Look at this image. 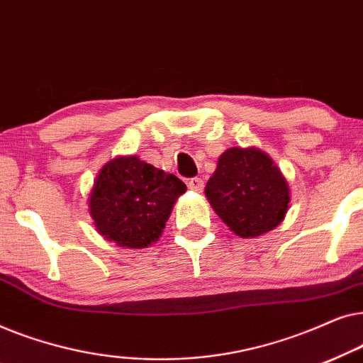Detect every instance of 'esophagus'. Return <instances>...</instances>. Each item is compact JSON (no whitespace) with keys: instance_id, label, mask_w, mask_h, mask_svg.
Instances as JSON below:
<instances>
[{"instance_id":"1","label":"esophagus","mask_w":363,"mask_h":363,"mask_svg":"<svg viewBox=\"0 0 363 363\" xmlns=\"http://www.w3.org/2000/svg\"><path fill=\"white\" fill-rule=\"evenodd\" d=\"M203 186H205V182L201 180V178H191L190 182H188V188H190L191 191H203Z\"/></svg>"}]
</instances>
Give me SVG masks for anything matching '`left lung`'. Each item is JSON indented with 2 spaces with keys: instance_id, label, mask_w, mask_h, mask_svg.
Segmentation results:
<instances>
[{
  "instance_id": "obj_1",
  "label": "left lung",
  "mask_w": 363,
  "mask_h": 363,
  "mask_svg": "<svg viewBox=\"0 0 363 363\" xmlns=\"http://www.w3.org/2000/svg\"><path fill=\"white\" fill-rule=\"evenodd\" d=\"M205 193L223 223L246 240L274 230L291 201L284 175L267 153L255 147L228 148Z\"/></svg>"
}]
</instances>
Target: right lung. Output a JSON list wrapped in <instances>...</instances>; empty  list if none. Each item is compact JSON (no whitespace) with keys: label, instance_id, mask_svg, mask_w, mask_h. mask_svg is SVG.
Segmentation results:
<instances>
[{"label":"right lung","instance_id":"1","mask_svg":"<svg viewBox=\"0 0 363 363\" xmlns=\"http://www.w3.org/2000/svg\"><path fill=\"white\" fill-rule=\"evenodd\" d=\"M186 185L135 155L104 165L89 195V213L99 235L121 247H142L162 236L172 208Z\"/></svg>","mask_w":363,"mask_h":363}]
</instances>
